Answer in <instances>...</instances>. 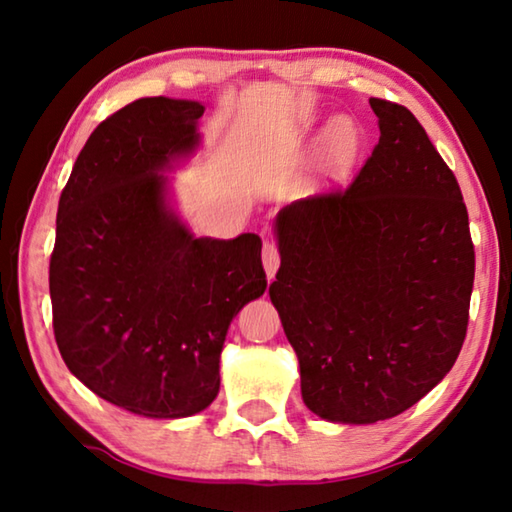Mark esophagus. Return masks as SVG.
I'll return each instance as SVG.
<instances>
[{
	"label": "esophagus",
	"instance_id": "esophagus-1",
	"mask_svg": "<svg viewBox=\"0 0 512 512\" xmlns=\"http://www.w3.org/2000/svg\"><path fill=\"white\" fill-rule=\"evenodd\" d=\"M264 268H266V275L273 277L277 273V266H280V250H277L275 241L273 239H264Z\"/></svg>",
	"mask_w": 512,
	"mask_h": 512
}]
</instances>
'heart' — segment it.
Masks as SVG:
<instances>
[{
  "label": "heart",
  "instance_id": "1",
  "mask_svg": "<svg viewBox=\"0 0 512 512\" xmlns=\"http://www.w3.org/2000/svg\"><path fill=\"white\" fill-rule=\"evenodd\" d=\"M327 158L336 169H345L359 149V131L350 119H336L325 135Z\"/></svg>",
  "mask_w": 512,
  "mask_h": 512
}]
</instances>
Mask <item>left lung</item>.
<instances>
[{
	"label": "left lung",
	"mask_w": 512,
	"mask_h": 512,
	"mask_svg": "<svg viewBox=\"0 0 512 512\" xmlns=\"http://www.w3.org/2000/svg\"><path fill=\"white\" fill-rule=\"evenodd\" d=\"M357 178L277 214L271 300L309 411L370 424L411 409L463 348L474 244L461 187L409 108L370 99Z\"/></svg>",
	"instance_id": "8db88e82"
}]
</instances>
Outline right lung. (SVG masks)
<instances>
[{"label":"right lung","mask_w":512,"mask_h":512,"mask_svg":"<svg viewBox=\"0 0 512 512\" xmlns=\"http://www.w3.org/2000/svg\"><path fill=\"white\" fill-rule=\"evenodd\" d=\"M198 101L137 99L103 119L60 194L49 262L60 357L92 393L146 418H187L219 393L239 309L266 289L262 239H196L158 171L198 142Z\"/></svg>","instance_id":"obj_1"}]
</instances>
